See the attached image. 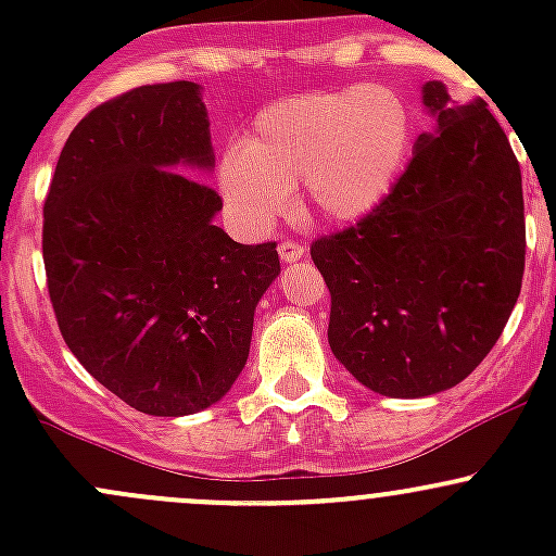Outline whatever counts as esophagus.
Instances as JSON below:
<instances>
[{"label": "esophagus", "instance_id": "obj_1", "mask_svg": "<svg viewBox=\"0 0 556 556\" xmlns=\"http://www.w3.org/2000/svg\"><path fill=\"white\" fill-rule=\"evenodd\" d=\"M306 255V247L301 242H293V239H285L282 244H279V257H282L285 263H295L301 261V257Z\"/></svg>", "mask_w": 556, "mask_h": 556}]
</instances>
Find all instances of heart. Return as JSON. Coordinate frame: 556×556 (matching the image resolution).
<instances>
[{
	"mask_svg": "<svg viewBox=\"0 0 556 556\" xmlns=\"http://www.w3.org/2000/svg\"><path fill=\"white\" fill-rule=\"evenodd\" d=\"M412 142V110L392 88L299 93L257 112L242 148L223 155L217 179L247 228H266L295 185L319 220H357L395 188Z\"/></svg>",
	"mask_w": 556,
	"mask_h": 556,
	"instance_id": "heart-1",
	"label": "heart"
}]
</instances>
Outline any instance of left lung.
<instances>
[{
    "label": "left lung",
    "mask_w": 556,
    "mask_h": 556,
    "mask_svg": "<svg viewBox=\"0 0 556 556\" xmlns=\"http://www.w3.org/2000/svg\"><path fill=\"white\" fill-rule=\"evenodd\" d=\"M439 134H419L390 195L312 242L330 290L328 344L379 395L459 384L495 346L525 274L519 161L486 102L425 86Z\"/></svg>",
    "instance_id": "8db88e82"
}]
</instances>
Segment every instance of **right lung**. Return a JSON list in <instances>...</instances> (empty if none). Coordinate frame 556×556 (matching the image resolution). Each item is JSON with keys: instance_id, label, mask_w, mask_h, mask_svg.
<instances>
[{"instance_id": "add662e5", "label": "right lung", "mask_w": 556, "mask_h": 556, "mask_svg": "<svg viewBox=\"0 0 556 556\" xmlns=\"http://www.w3.org/2000/svg\"><path fill=\"white\" fill-rule=\"evenodd\" d=\"M179 164L212 166L199 88L139 86L77 123L45 195L61 336L97 382L153 417L201 412L231 390L279 274L277 242H233L212 223L220 193Z\"/></svg>"}]
</instances>
